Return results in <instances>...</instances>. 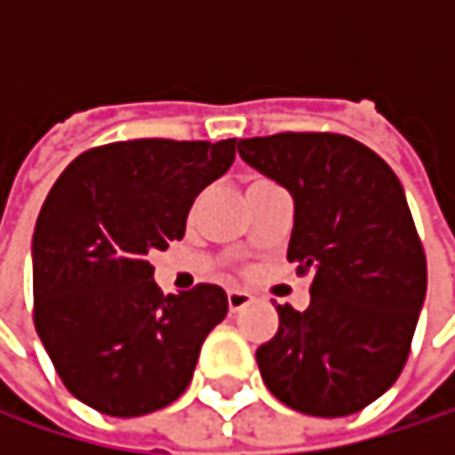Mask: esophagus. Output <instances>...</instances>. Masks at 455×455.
<instances>
[{"mask_svg": "<svg viewBox=\"0 0 455 455\" xmlns=\"http://www.w3.org/2000/svg\"><path fill=\"white\" fill-rule=\"evenodd\" d=\"M227 303H228V311H231V314H236V311H242L244 306H250V303H252V295H250L247 290H228Z\"/></svg>", "mask_w": 455, "mask_h": 455, "instance_id": "34e87169", "label": "esophagus"}]
</instances>
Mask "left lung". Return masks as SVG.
Masks as SVG:
<instances>
[{
	"label": "left lung",
	"mask_w": 455,
	"mask_h": 455,
	"mask_svg": "<svg viewBox=\"0 0 455 455\" xmlns=\"http://www.w3.org/2000/svg\"><path fill=\"white\" fill-rule=\"evenodd\" d=\"M244 163L295 200L287 260L311 274V306H276L255 350L266 387L290 409L347 416L395 385L427 295V258L393 168L329 132L239 139Z\"/></svg>",
	"instance_id": "obj_1"
}]
</instances>
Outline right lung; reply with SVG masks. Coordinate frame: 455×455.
<instances>
[{"label":"right lung","instance_id":"add662e5","mask_svg":"<svg viewBox=\"0 0 455 455\" xmlns=\"http://www.w3.org/2000/svg\"><path fill=\"white\" fill-rule=\"evenodd\" d=\"M236 139H132L78 155L34 228V323L62 385L108 416H144L192 382L228 311L197 284L163 295L152 250L184 236L195 197L234 163Z\"/></svg>","mask_w":455,"mask_h":455}]
</instances>
